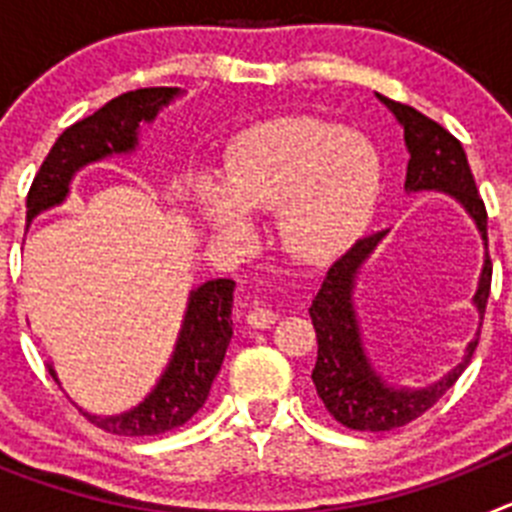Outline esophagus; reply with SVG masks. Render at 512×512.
Returning a JSON list of instances; mask_svg holds the SVG:
<instances>
[{
  "instance_id": "obj_1",
  "label": "esophagus",
  "mask_w": 512,
  "mask_h": 512,
  "mask_svg": "<svg viewBox=\"0 0 512 512\" xmlns=\"http://www.w3.org/2000/svg\"><path fill=\"white\" fill-rule=\"evenodd\" d=\"M246 320H248V325H253V328H271V325L279 320V315L274 310H269V307L256 305L248 310Z\"/></svg>"
}]
</instances>
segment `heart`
<instances>
[{
    "mask_svg": "<svg viewBox=\"0 0 512 512\" xmlns=\"http://www.w3.org/2000/svg\"><path fill=\"white\" fill-rule=\"evenodd\" d=\"M382 194L372 140L312 117L269 122L238 140L223 179L202 176L194 197L215 233L251 241L248 215L277 212L284 251L325 264L366 230Z\"/></svg>",
    "mask_w": 512,
    "mask_h": 512,
    "instance_id": "b5f03b06",
    "label": "heart"
}]
</instances>
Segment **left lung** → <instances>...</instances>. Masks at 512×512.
Instances as JSON below:
<instances>
[{
  "label": "left lung",
  "mask_w": 512,
  "mask_h": 512,
  "mask_svg": "<svg viewBox=\"0 0 512 512\" xmlns=\"http://www.w3.org/2000/svg\"><path fill=\"white\" fill-rule=\"evenodd\" d=\"M377 97L390 107V112L405 130V146L410 153L405 189L408 192H425V189L431 192L433 189V192L451 194L472 215L487 248L485 202L479 197L467 153H464L459 140L410 104L395 102V99H387L382 94H377ZM384 235H387V230L359 238L341 259L333 261L310 305V318L315 325V336H318V361L312 369V382H315V390H318V397L323 400L328 413L351 431L379 433L413 423L425 410H431L446 395V390L454 387L456 379L472 361L474 348L479 343L477 330V338L469 341L461 364L423 390L390 387L374 372L372 361L364 351V341H361L354 289L359 269L372 256ZM490 282L492 261L490 253H485V266H482L477 295H474L479 318H485Z\"/></svg>",
  "instance_id": "obj_1"
}]
</instances>
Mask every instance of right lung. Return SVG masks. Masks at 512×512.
I'll use <instances>...</instances> for the list:
<instances>
[{
	"instance_id": "add662e5",
	"label": "right lung",
	"mask_w": 512,
	"mask_h": 512,
	"mask_svg": "<svg viewBox=\"0 0 512 512\" xmlns=\"http://www.w3.org/2000/svg\"><path fill=\"white\" fill-rule=\"evenodd\" d=\"M179 94L176 87L135 89L110 99L94 115L63 130L27 192V220L61 205L79 169L115 153H133L140 122H151ZM233 289V279H210L192 289L169 366L138 408L120 415H84L115 436H158L187 423L205 405L233 338ZM48 372L58 382L51 364Z\"/></svg>"
}]
</instances>
